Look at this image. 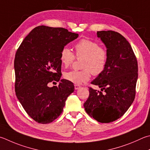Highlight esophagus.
<instances>
[{"label":"esophagus","mask_w":150,"mask_h":150,"mask_svg":"<svg viewBox=\"0 0 150 150\" xmlns=\"http://www.w3.org/2000/svg\"><path fill=\"white\" fill-rule=\"evenodd\" d=\"M81 88V86L78 85V84H75V90H78L79 88Z\"/></svg>","instance_id":"esophagus-1"}]
</instances>
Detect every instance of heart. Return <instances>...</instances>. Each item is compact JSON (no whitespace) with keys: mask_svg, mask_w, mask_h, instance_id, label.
<instances>
[{"mask_svg":"<svg viewBox=\"0 0 150 150\" xmlns=\"http://www.w3.org/2000/svg\"><path fill=\"white\" fill-rule=\"evenodd\" d=\"M76 56L68 47H64L60 52V60L64 67H69L75 59L83 58L81 62L82 70H72L64 73L67 81L75 84L86 83L91 79V73L99 75L103 72L107 66L108 53L106 49L100 47L94 40L82 39L75 45Z\"/></svg>","mask_w":150,"mask_h":150,"instance_id":"b5f03b06","label":"heart"}]
</instances>
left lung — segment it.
I'll list each match as a JSON object with an SVG mask.
<instances>
[{
  "label": "left lung",
  "mask_w": 150,
  "mask_h": 150,
  "mask_svg": "<svg viewBox=\"0 0 150 150\" xmlns=\"http://www.w3.org/2000/svg\"><path fill=\"white\" fill-rule=\"evenodd\" d=\"M108 53L105 70L91 84L101 91L89 87V96L84 108L89 116L102 123L115 121L122 117L135 98L138 79L137 57L128 40L117 32L97 31Z\"/></svg>",
  "instance_id": "left-lung-1"
}]
</instances>
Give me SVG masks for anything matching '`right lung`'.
Returning a JSON list of instances; mask_svg holds the SVG:
<instances>
[{"instance_id":"right-lung-1","label":"right lung","mask_w":150,"mask_h":150,"mask_svg":"<svg viewBox=\"0 0 150 150\" xmlns=\"http://www.w3.org/2000/svg\"><path fill=\"white\" fill-rule=\"evenodd\" d=\"M79 35L62 28L36 27L23 39L14 59L15 92L26 113L36 122L48 124L61 115L67 97L74 91L62 79L60 52Z\"/></svg>"}]
</instances>
